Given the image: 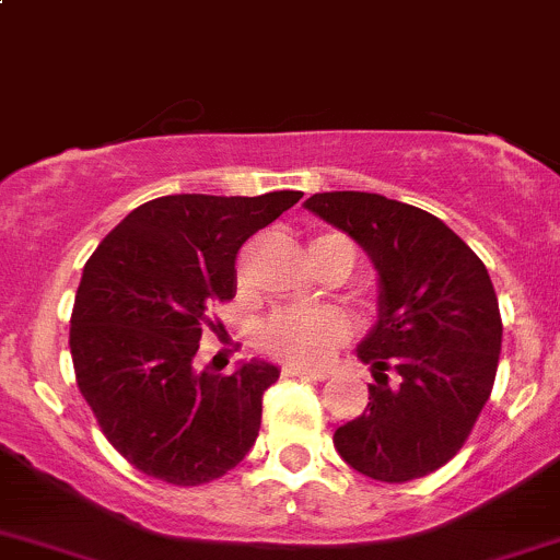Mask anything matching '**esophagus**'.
Masks as SVG:
<instances>
[{
	"mask_svg": "<svg viewBox=\"0 0 560 560\" xmlns=\"http://www.w3.org/2000/svg\"><path fill=\"white\" fill-rule=\"evenodd\" d=\"M281 374L290 376V380H314V382L327 380V371H308V369H298V365H284Z\"/></svg>",
	"mask_w": 560,
	"mask_h": 560,
	"instance_id": "1",
	"label": "esophagus"
}]
</instances>
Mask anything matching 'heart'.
<instances>
[{"instance_id": "obj_1", "label": "heart", "mask_w": 560, "mask_h": 560, "mask_svg": "<svg viewBox=\"0 0 560 560\" xmlns=\"http://www.w3.org/2000/svg\"><path fill=\"white\" fill-rule=\"evenodd\" d=\"M347 246L354 254L352 241L341 233H319L308 241L312 259L322 257L330 248ZM349 336L347 316L336 308H312V312H276L259 325L257 343L268 358L298 369H319L327 363L332 349Z\"/></svg>"}]
</instances>
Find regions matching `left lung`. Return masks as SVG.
<instances>
[{
    "label": "left lung",
    "instance_id": "obj_1",
    "mask_svg": "<svg viewBox=\"0 0 560 560\" xmlns=\"http://www.w3.org/2000/svg\"><path fill=\"white\" fill-rule=\"evenodd\" d=\"M306 208L352 235L380 273V319L360 341L369 406L332 436L338 455L380 482L442 468L488 404L501 314L482 259L433 213L371 191H319Z\"/></svg>",
    "mask_w": 560,
    "mask_h": 560
}]
</instances>
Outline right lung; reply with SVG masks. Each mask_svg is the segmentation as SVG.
Returning a JSON list of instances; mask_svg holds the SVG:
<instances>
[{
	"label": "right lung",
	"instance_id": "right-lung-1",
	"mask_svg": "<svg viewBox=\"0 0 560 560\" xmlns=\"http://www.w3.org/2000/svg\"><path fill=\"white\" fill-rule=\"evenodd\" d=\"M303 191L167 195L135 208L83 268L70 319L78 389L105 439L138 471L178 488L224 477L254 447L265 360L200 369L217 303L235 298V257Z\"/></svg>",
	"mask_w": 560,
	"mask_h": 560
}]
</instances>
